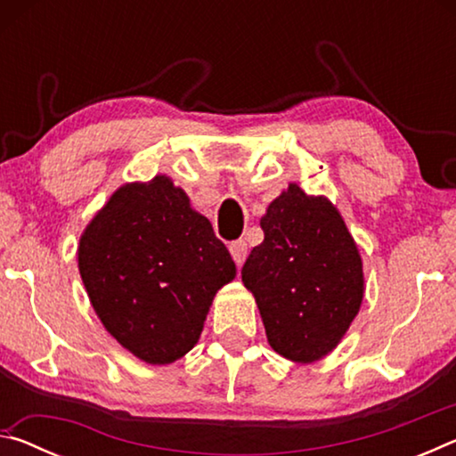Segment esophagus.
<instances>
[{
    "mask_svg": "<svg viewBox=\"0 0 456 456\" xmlns=\"http://www.w3.org/2000/svg\"><path fill=\"white\" fill-rule=\"evenodd\" d=\"M229 251H231V257H233V261L237 265H243V261L247 257V243L243 241V239H239V241H233L229 245Z\"/></svg>",
    "mask_w": 456,
    "mask_h": 456,
    "instance_id": "34e87169",
    "label": "esophagus"
}]
</instances>
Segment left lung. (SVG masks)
Here are the masks:
<instances>
[{
	"instance_id": "obj_1",
	"label": "left lung",
	"mask_w": 456,
	"mask_h": 456,
	"mask_svg": "<svg viewBox=\"0 0 456 456\" xmlns=\"http://www.w3.org/2000/svg\"><path fill=\"white\" fill-rule=\"evenodd\" d=\"M264 241L241 269L280 356L312 364L336 348L364 299L358 245L328 197L296 183L261 217Z\"/></svg>"
}]
</instances>
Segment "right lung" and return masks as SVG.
Returning <instances> with one entry per match:
<instances>
[{
    "label": "right lung",
    "instance_id": "obj_1",
    "mask_svg": "<svg viewBox=\"0 0 456 456\" xmlns=\"http://www.w3.org/2000/svg\"><path fill=\"white\" fill-rule=\"evenodd\" d=\"M78 269L108 334L152 366L195 348L213 297L237 273L209 219L167 175L112 192L80 237Z\"/></svg>",
    "mask_w": 456,
    "mask_h": 456
}]
</instances>
